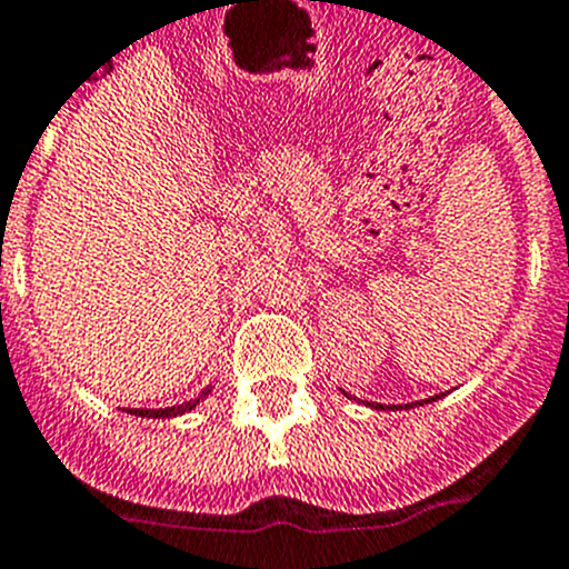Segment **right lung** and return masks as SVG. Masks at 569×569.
I'll list each match as a JSON object with an SVG mask.
<instances>
[{
  "mask_svg": "<svg viewBox=\"0 0 569 569\" xmlns=\"http://www.w3.org/2000/svg\"><path fill=\"white\" fill-rule=\"evenodd\" d=\"M197 403H200V398H194V401H186L180 403V407H168V409H134L140 418H174V415H182L189 412V409H194Z\"/></svg>",
  "mask_w": 569,
  "mask_h": 569,
  "instance_id": "add662e5",
  "label": "right lung"
}]
</instances>
